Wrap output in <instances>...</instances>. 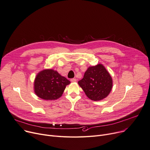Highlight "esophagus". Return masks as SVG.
<instances>
[{
    "mask_svg": "<svg viewBox=\"0 0 150 150\" xmlns=\"http://www.w3.org/2000/svg\"><path fill=\"white\" fill-rule=\"evenodd\" d=\"M71 81L72 83H75V82H76V78H72L71 79Z\"/></svg>",
    "mask_w": 150,
    "mask_h": 150,
    "instance_id": "esophagus-1",
    "label": "esophagus"
}]
</instances>
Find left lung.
<instances>
[{
    "label": "left lung",
    "instance_id": "left-lung-1",
    "mask_svg": "<svg viewBox=\"0 0 150 150\" xmlns=\"http://www.w3.org/2000/svg\"><path fill=\"white\" fill-rule=\"evenodd\" d=\"M78 84L90 99L98 101L110 94L112 87V80L105 67L99 64L89 67L83 78L78 81Z\"/></svg>",
    "mask_w": 150,
    "mask_h": 150
}]
</instances>
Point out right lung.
<instances>
[{
    "label": "right lung",
    "instance_id": "right-lung-1",
    "mask_svg": "<svg viewBox=\"0 0 150 150\" xmlns=\"http://www.w3.org/2000/svg\"><path fill=\"white\" fill-rule=\"evenodd\" d=\"M69 84L70 81L57 71L45 69L40 72L35 78V93L42 99L56 100L62 96L66 86Z\"/></svg>",
    "mask_w": 150,
    "mask_h": 150
}]
</instances>
